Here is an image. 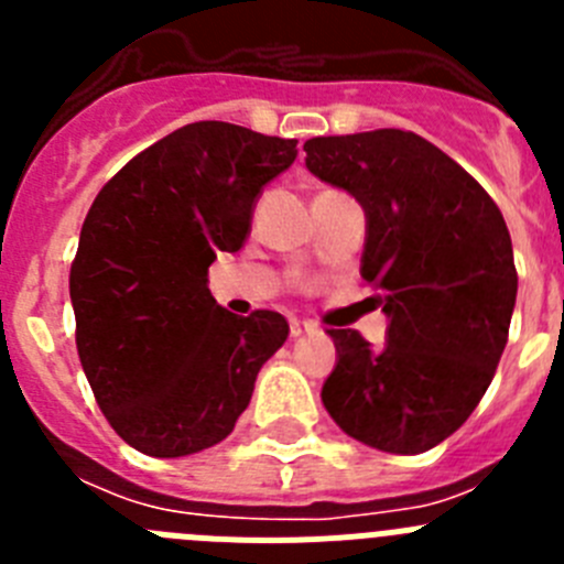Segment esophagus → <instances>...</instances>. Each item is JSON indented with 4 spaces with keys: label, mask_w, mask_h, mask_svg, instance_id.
Listing matches in <instances>:
<instances>
[{
    "label": "esophagus",
    "mask_w": 564,
    "mask_h": 564,
    "mask_svg": "<svg viewBox=\"0 0 564 564\" xmlns=\"http://www.w3.org/2000/svg\"><path fill=\"white\" fill-rule=\"evenodd\" d=\"M313 325H307V322H299V318H291V336L299 338L305 336V333H311Z\"/></svg>",
    "instance_id": "34e87169"
}]
</instances>
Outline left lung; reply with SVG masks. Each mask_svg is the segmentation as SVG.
<instances>
[{
    "instance_id": "obj_1",
    "label": "left lung",
    "mask_w": 564,
    "mask_h": 564,
    "mask_svg": "<svg viewBox=\"0 0 564 564\" xmlns=\"http://www.w3.org/2000/svg\"><path fill=\"white\" fill-rule=\"evenodd\" d=\"M305 152L318 181L361 203V276L390 318L381 350L327 330L338 358L322 403L372 449L421 455L460 430L495 378L517 302L511 234L486 188L415 132L311 138Z\"/></svg>"
}]
</instances>
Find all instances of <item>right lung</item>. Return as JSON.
Instances as JSON below:
<instances>
[{"label": "right lung", "instance_id": "add662e5", "mask_svg": "<svg viewBox=\"0 0 564 564\" xmlns=\"http://www.w3.org/2000/svg\"><path fill=\"white\" fill-rule=\"evenodd\" d=\"M293 138L226 121L174 129L115 174L69 268L84 376L112 426L149 457H186L231 435L282 313L234 316L208 265L239 251L265 183L296 161Z\"/></svg>", "mask_w": 564, "mask_h": 564}]
</instances>
